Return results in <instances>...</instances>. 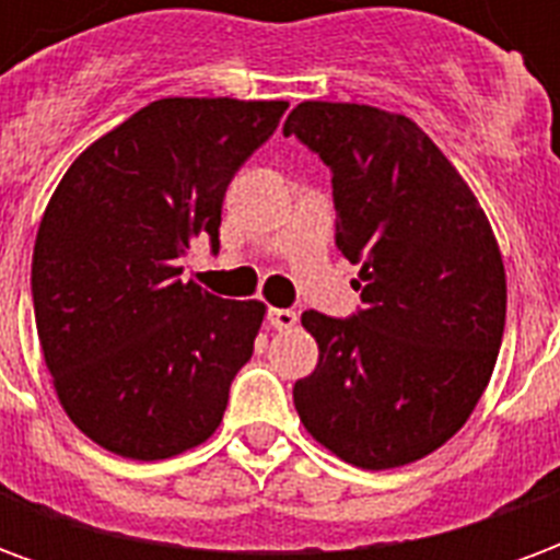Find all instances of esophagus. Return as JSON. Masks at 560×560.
Instances as JSON below:
<instances>
[{
  "label": "esophagus",
  "instance_id": "1",
  "mask_svg": "<svg viewBox=\"0 0 560 560\" xmlns=\"http://www.w3.org/2000/svg\"><path fill=\"white\" fill-rule=\"evenodd\" d=\"M267 320L272 329H293L300 317H296V312H293V308H269Z\"/></svg>",
  "mask_w": 560,
  "mask_h": 560
}]
</instances>
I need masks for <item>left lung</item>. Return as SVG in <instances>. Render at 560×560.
Returning a JSON list of instances; mask_svg holds the SVG:
<instances>
[{
    "label": "left lung",
    "mask_w": 560,
    "mask_h": 560,
    "mask_svg": "<svg viewBox=\"0 0 560 560\" xmlns=\"http://www.w3.org/2000/svg\"><path fill=\"white\" fill-rule=\"evenodd\" d=\"M291 135L329 164L336 243L363 264L360 315H303L320 357L293 384V405L341 462L405 468L444 446L489 387L504 257L470 185L405 114L303 102L284 122Z\"/></svg>",
    "instance_id": "obj_1"
}]
</instances>
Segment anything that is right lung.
Instances as JSON below:
<instances>
[{"label": "right lung", "mask_w": 560, "mask_h": 560, "mask_svg": "<svg viewBox=\"0 0 560 560\" xmlns=\"http://www.w3.org/2000/svg\"><path fill=\"white\" fill-rule=\"evenodd\" d=\"M288 102L161 98L80 152L44 209L32 300L56 399L90 441L173 458L221 425L267 315L183 281L191 240L219 248L233 173Z\"/></svg>", "instance_id": "1"}]
</instances>
